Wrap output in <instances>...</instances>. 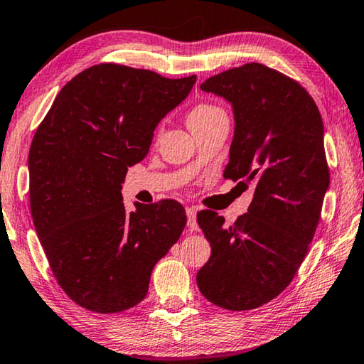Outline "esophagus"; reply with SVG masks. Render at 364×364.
<instances>
[{
	"instance_id": "obj_1",
	"label": "esophagus",
	"mask_w": 364,
	"mask_h": 364,
	"mask_svg": "<svg viewBox=\"0 0 364 364\" xmlns=\"http://www.w3.org/2000/svg\"><path fill=\"white\" fill-rule=\"evenodd\" d=\"M186 215H188V226L191 228V230H197V210L194 207H188L186 208Z\"/></svg>"
}]
</instances>
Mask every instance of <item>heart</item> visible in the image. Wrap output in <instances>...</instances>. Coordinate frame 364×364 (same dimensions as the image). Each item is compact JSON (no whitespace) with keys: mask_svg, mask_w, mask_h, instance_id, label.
Returning a JSON list of instances; mask_svg holds the SVG:
<instances>
[{"mask_svg":"<svg viewBox=\"0 0 364 364\" xmlns=\"http://www.w3.org/2000/svg\"><path fill=\"white\" fill-rule=\"evenodd\" d=\"M218 115H225V112L220 107L212 106V104H199V106H196L189 112L188 125H191V123H197V122L210 120V119H215V117H218Z\"/></svg>","mask_w":364,"mask_h":364,"instance_id":"obj_1","label":"heart"}]
</instances>
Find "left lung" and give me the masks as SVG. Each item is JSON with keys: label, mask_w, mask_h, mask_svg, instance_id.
Masks as SVG:
<instances>
[{"label": "left lung", "mask_w": 364, "mask_h": 364, "mask_svg": "<svg viewBox=\"0 0 364 364\" xmlns=\"http://www.w3.org/2000/svg\"><path fill=\"white\" fill-rule=\"evenodd\" d=\"M200 90L231 104L234 136L223 176L252 184L254 197L232 226L212 210L197 213L212 247L197 286L221 308L252 310L284 291L315 236L329 188L324 125L305 88L263 64L218 73Z\"/></svg>", "instance_id": "obj_1"}]
</instances>
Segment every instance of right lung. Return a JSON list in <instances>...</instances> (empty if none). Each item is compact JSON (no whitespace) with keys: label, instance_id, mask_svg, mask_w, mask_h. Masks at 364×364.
I'll list each match as a JSON object with an SVG mask.
<instances>
[{"label":"right lung","instance_id":"obj_1","mask_svg":"<svg viewBox=\"0 0 364 364\" xmlns=\"http://www.w3.org/2000/svg\"><path fill=\"white\" fill-rule=\"evenodd\" d=\"M196 78L93 65L59 91L36 130L28 154L33 225L54 278L80 306L107 315L138 305L156 263L180 239L181 204L136 202L128 213L122 183Z\"/></svg>","mask_w":364,"mask_h":364}]
</instances>
